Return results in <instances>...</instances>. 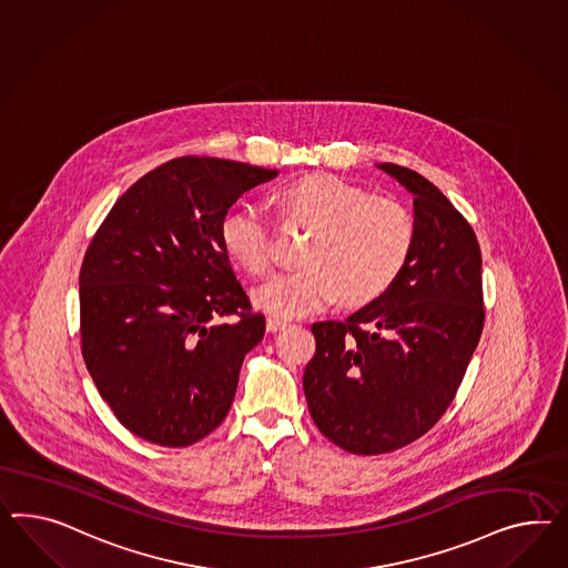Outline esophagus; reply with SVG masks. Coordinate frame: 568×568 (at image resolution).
Returning <instances> with one entry per match:
<instances>
[{
	"instance_id": "obj_1",
	"label": "esophagus",
	"mask_w": 568,
	"mask_h": 568,
	"mask_svg": "<svg viewBox=\"0 0 568 568\" xmlns=\"http://www.w3.org/2000/svg\"><path fill=\"white\" fill-rule=\"evenodd\" d=\"M287 323L285 321H281V318H275V316H268L266 318V331L268 333H276V331H281V328H285Z\"/></svg>"
}]
</instances>
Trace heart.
Masks as SVG:
<instances>
[{"label":"heart","instance_id":"b5f03b06","mask_svg":"<svg viewBox=\"0 0 568 568\" xmlns=\"http://www.w3.org/2000/svg\"><path fill=\"white\" fill-rule=\"evenodd\" d=\"M287 213L312 227L300 252L302 268L276 273L254 292V304L275 318H297L331 306L381 300L405 271L414 250V221L397 200L369 196L337 175L314 173L283 187ZM221 242L250 275L273 262V227L256 204L230 211Z\"/></svg>","mask_w":568,"mask_h":568}]
</instances>
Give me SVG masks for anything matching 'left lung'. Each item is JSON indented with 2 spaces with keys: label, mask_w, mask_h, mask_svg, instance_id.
Instances as JSON below:
<instances>
[{
  "label": "left lung",
  "mask_w": 568,
  "mask_h": 568,
  "mask_svg": "<svg viewBox=\"0 0 568 568\" xmlns=\"http://www.w3.org/2000/svg\"><path fill=\"white\" fill-rule=\"evenodd\" d=\"M378 168L414 194V250L397 283L347 321L312 324L304 372L314 424L353 455L424 436L453 403L484 328L481 252L467 219L424 175Z\"/></svg>",
  "instance_id": "left-lung-1"
}]
</instances>
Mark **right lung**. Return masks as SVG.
<instances>
[{"instance_id": "obj_1", "label": "right lung", "mask_w": 568, "mask_h": 568, "mask_svg": "<svg viewBox=\"0 0 568 568\" xmlns=\"http://www.w3.org/2000/svg\"><path fill=\"white\" fill-rule=\"evenodd\" d=\"M276 173L213 156L171 159L113 204L84 254V364L123 428L153 445H194L230 414L264 316L235 278L221 223Z\"/></svg>"}]
</instances>
